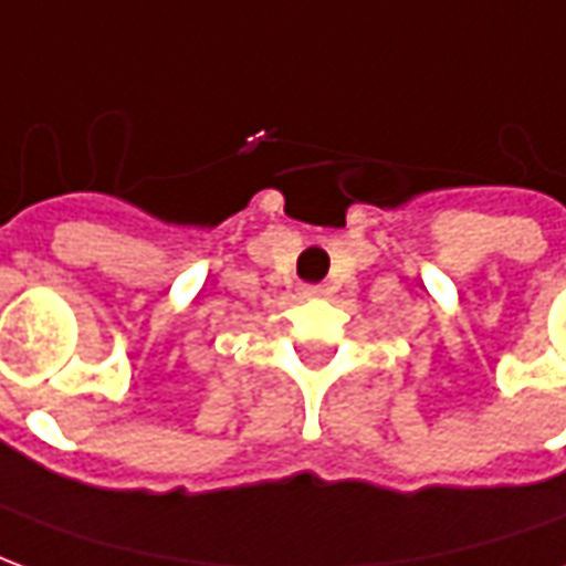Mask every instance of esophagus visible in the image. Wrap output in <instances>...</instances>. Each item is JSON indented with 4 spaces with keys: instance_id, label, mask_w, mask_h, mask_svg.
I'll return each instance as SVG.
<instances>
[{
    "instance_id": "34e87169",
    "label": "esophagus",
    "mask_w": 566,
    "mask_h": 566,
    "mask_svg": "<svg viewBox=\"0 0 566 566\" xmlns=\"http://www.w3.org/2000/svg\"><path fill=\"white\" fill-rule=\"evenodd\" d=\"M318 294V287H306V291H303V296H315Z\"/></svg>"
}]
</instances>
